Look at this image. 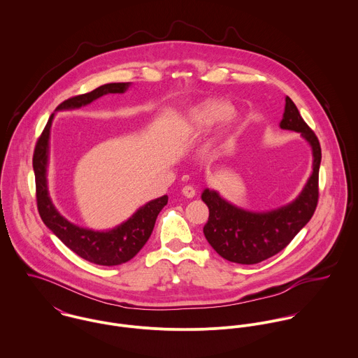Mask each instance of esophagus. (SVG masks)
Listing matches in <instances>:
<instances>
[{
    "label": "esophagus",
    "mask_w": 358,
    "mask_h": 358,
    "mask_svg": "<svg viewBox=\"0 0 358 358\" xmlns=\"http://www.w3.org/2000/svg\"><path fill=\"white\" fill-rule=\"evenodd\" d=\"M182 193H183V196H185V197H187V199H193V197L196 196V189H194L193 186L187 185V186H185V187L182 189Z\"/></svg>",
    "instance_id": "obj_1"
}]
</instances>
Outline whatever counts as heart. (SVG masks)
Wrapping results in <instances>:
<instances>
[{"label": "heart", "instance_id": "1", "mask_svg": "<svg viewBox=\"0 0 358 358\" xmlns=\"http://www.w3.org/2000/svg\"><path fill=\"white\" fill-rule=\"evenodd\" d=\"M233 107L223 101H206L196 106L183 120V127L189 132H201L220 120L227 118Z\"/></svg>", "mask_w": 358, "mask_h": 358}]
</instances>
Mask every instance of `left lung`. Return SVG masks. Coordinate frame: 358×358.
I'll return each mask as SVG.
<instances>
[{
    "label": "left lung",
    "mask_w": 358,
    "mask_h": 358,
    "mask_svg": "<svg viewBox=\"0 0 358 358\" xmlns=\"http://www.w3.org/2000/svg\"><path fill=\"white\" fill-rule=\"evenodd\" d=\"M280 127L299 132L313 149V173L295 201L268 212H250L224 201L209 189H205L201 196L209 208L205 238L229 262L255 264L278 254L306 226L317 208L321 146L288 96Z\"/></svg>",
    "instance_id": "1"
}]
</instances>
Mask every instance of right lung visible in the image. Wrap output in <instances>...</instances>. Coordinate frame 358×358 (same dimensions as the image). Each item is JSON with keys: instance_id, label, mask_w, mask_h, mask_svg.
<instances>
[{"instance_id": "1", "label": "right lung", "mask_w": 358, "mask_h": 358, "mask_svg": "<svg viewBox=\"0 0 358 358\" xmlns=\"http://www.w3.org/2000/svg\"><path fill=\"white\" fill-rule=\"evenodd\" d=\"M128 87L129 83L104 84L88 94L69 98L67 101L60 103L56 110L78 108L94 102L106 94H124ZM52 120L53 114L50 117L43 134L37 139L33 154L36 199L43 222L67 248L91 263L101 266H117L131 260L143 248L152 236L155 219L161 209L168 203V196H162L143 205L125 223L110 231H94L70 223L56 210L48 194L47 166Z\"/></svg>"}]
</instances>
